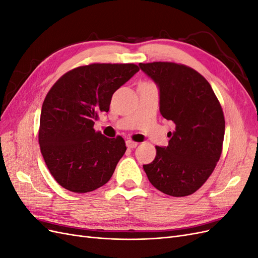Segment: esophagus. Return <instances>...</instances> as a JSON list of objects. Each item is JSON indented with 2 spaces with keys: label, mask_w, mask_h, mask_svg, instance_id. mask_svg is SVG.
I'll use <instances>...</instances> for the list:
<instances>
[{
  "label": "esophagus",
  "mask_w": 258,
  "mask_h": 258,
  "mask_svg": "<svg viewBox=\"0 0 258 258\" xmlns=\"http://www.w3.org/2000/svg\"><path fill=\"white\" fill-rule=\"evenodd\" d=\"M126 145H127L128 148H135V147L138 146V142L132 141V140H127V141H126Z\"/></svg>",
  "instance_id": "esophagus-1"
}]
</instances>
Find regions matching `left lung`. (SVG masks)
I'll return each instance as SVG.
<instances>
[{"label": "left lung", "mask_w": 258, "mask_h": 258, "mask_svg": "<svg viewBox=\"0 0 258 258\" xmlns=\"http://www.w3.org/2000/svg\"><path fill=\"white\" fill-rule=\"evenodd\" d=\"M140 68L160 90V114L175 129L167 147L156 146L144 171L154 187L173 197L197 191L214 171L223 151L225 118L209 82L189 67L148 62Z\"/></svg>", "instance_id": "left-lung-1"}]
</instances>
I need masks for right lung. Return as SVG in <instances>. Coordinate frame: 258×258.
<instances>
[{
  "label": "right lung",
  "mask_w": 258,
  "mask_h": 258,
  "mask_svg": "<svg viewBox=\"0 0 258 258\" xmlns=\"http://www.w3.org/2000/svg\"><path fill=\"white\" fill-rule=\"evenodd\" d=\"M140 68L135 63H91L70 70L53 84L43 102L38 143L49 172L73 192L106 184L126 152L120 137L93 128L110 110L113 93Z\"/></svg>",
  "instance_id": "right-lung-1"
}]
</instances>
